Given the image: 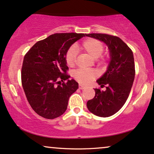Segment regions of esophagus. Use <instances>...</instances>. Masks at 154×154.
I'll use <instances>...</instances> for the list:
<instances>
[{
	"label": "esophagus",
	"mask_w": 154,
	"mask_h": 154,
	"mask_svg": "<svg viewBox=\"0 0 154 154\" xmlns=\"http://www.w3.org/2000/svg\"><path fill=\"white\" fill-rule=\"evenodd\" d=\"M79 88L80 89H84L86 88V87H85V86H84V85H79Z\"/></svg>",
	"instance_id": "esophagus-1"
}]
</instances>
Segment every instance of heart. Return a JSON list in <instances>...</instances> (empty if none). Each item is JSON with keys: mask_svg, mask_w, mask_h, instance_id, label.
Returning <instances> with one entry per match:
<instances>
[{"mask_svg": "<svg viewBox=\"0 0 154 154\" xmlns=\"http://www.w3.org/2000/svg\"><path fill=\"white\" fill-rule=\"evenodd\" d=\"M82 48L90 54L92 57H99L104 51V45L99 40L94 38H88L84 40L82 43ZM65 60L67 66L72 67L75 64L76 61V47L71 46L65 52ZM100 64L104 62V57H100L98 59ZM74 77L79 83L83 85H87L97 77V72L94 70L89 69H79L76 70L73 74Z\"/></svg>", "mask_w": 154, "mask_h": 154, "instance_id": "1", "label": "heart"}]
</instances>
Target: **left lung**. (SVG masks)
Returning a JSON list of instances; mask_svg holds the SVG:
<instances>
[{
    "instance_id": "1",
    "label": "left lung",
    "mask_w": 154,
    "mask_h": 154,
    "mask_svg": "<svg viewBox=\"0 0 154 154\" xmlns=\"http://www.w3.org/2000/svg\"><path fill=\"white\" fill-rule=\"evenodd\" d=\"M87 36L104 42L110 52L107 70L97 81L101 87H106V90L94 89V97L87 103L92 114L108 117L116 114L129 97L135 77L133 52L119 37L102 33L87 34Z\"/></svg>"
}]
</instances>
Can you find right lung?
Listing matches in <instances>:
<instances>
[{
    "instance_id": "obj_1",
    "label": "right lung",
    "mask_w": 154,
    "mask_h": 154,
    "mask_svg": "<svg viewBox=\"0 0 154 154\" xmlns=\"http://www.w3.org/2000/svg\"><path fill=\"white\" fill-rule=\"evenodd\" d=\"M85 35L75 32L51 35L37 42L25 54L22 86L30 106L42 117L53 119L63 114L69 97L78 89L77 82L68 79L70 76L67 74L65 54Z\"/></svg>"
}]
</instances>
